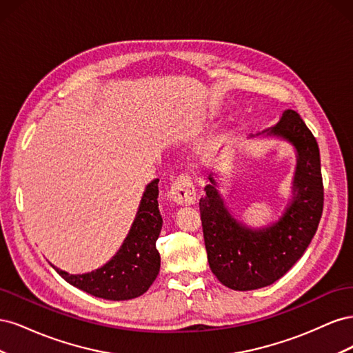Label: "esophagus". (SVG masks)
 I'll list each match as a JSON object with an SVG mask.
<instances>
[{
	"label": "esophagus",
	"mask_w": 353,
	"mask_h": 353,
	"mask_svg": "<svg viewBox=\"0 0 353 353\" xmlns=\"http://www.w3.org/2000/svg\"><path fill=\"white\" fill-rule=\"evenodd\" d=\"M169 197L176 205L181 206H190L196 203V190L193 185V181L188 175H181L176 178L175 183L170 187Z\"/></svg>",
	"instance_id": "obj_1"
}]
</instances>
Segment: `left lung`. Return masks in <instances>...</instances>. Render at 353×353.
<instances>
[{"label":"left lung","instance_id":"1","mask_svg":"<svg viewBox=\"0 0 353 353\" xmlns=\"http://www.w3.org/2000/svg\"><path fill=\"white\" fill-rule=\"evenodd\" d=\"M262 134L296 148L293 199L283 216L265 228L245 227L228 212L213 174L199 203L210 270L223 285L239 292L280 280L314 239L324 206L318 143L299 113L285 110L279 123L256 135Z\"/></svg>","mask_w":353,"mask_h":353}]
</instances>
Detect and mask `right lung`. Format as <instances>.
Instances as JSON below:
<instances>
[{"label": "right lung", "mask_w": 353, "mask_h": 353, "mask_svg": "<svg viewBox=\"0 0 353 353\" xmlns=\"http://www.w3.org/2000/svg\"><path fill=\"white\" fill-rule=\"evenodd\" d=\"M159 179L145 187L132 227L113 258L101 268L87 274H69L51 265L73 287L108 301H130L144 294L160 270L156 240L162 230L159 212Z\"/></svg>", "instance_id": "right-lung-1"}]
</instances>
